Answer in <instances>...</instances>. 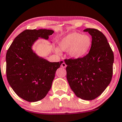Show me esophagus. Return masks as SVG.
Listing matches in <instances>:
<instances>
[{
  "mask_svg": "<svg viewBox=\"0 0 122 122\" xmlns=\"http://www.w3.org/2000/svg\"><path fill=\"white\" fill-rule=\"evenodd\" d=\"M61 67H62V68H66V67H67V65H66V64L65 62H63L61 64Z\"/></svg>",
  "mask_w": 122,
  "mask_h": 122,
  "instance_id": "esophagus-1",
  "label": "esophagus"
}]
</instances>
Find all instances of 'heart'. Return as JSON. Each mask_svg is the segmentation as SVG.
Instances as JSON below:
<instances>
[{"label":"heart","mask_w":122,"mask_h":122,"mask_svg":"<svg viewBox=\"0 0 122 122\" xmlns=\"http://www.w3.org/2000/svg\"><path fill=\"white\" fill-rule=\"evenodd\" d=\"M92 44V39L87 34H83L77 32H71L60 40L59 49L63 51H68L73 59H79L84 57L89 51ZM56 49L57 53L60 50Z\"/></svg>","instance_id":"heart-1"}]
</instances>
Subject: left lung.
<instances>
[{"mask_svg":"<svg viewBox=\"0 0 122 122\" xmlns=\"http://www.w3.org/2000/svg\"><path fill=\"white\" fill-rule=\"evenodd\" d=\"M92 37L89 53L79 59L65 60L67 79L78 97L92 100L100 96L111 81L113 52L106 37L94 28H86Z\"/></svg>","mask_w":122,"mask_h":122,"instance_id":"1","label":"left lung"}]
</instances>
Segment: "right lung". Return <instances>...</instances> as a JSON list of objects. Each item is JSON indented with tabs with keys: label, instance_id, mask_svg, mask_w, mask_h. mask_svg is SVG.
Returning a JSON list of instances; mask_svg holds the SVG:
<instances>
[{
	"label": "right lung",
	"instance_id": "right-lung-1",
	"mask_svg": "<svg viewBox=\"0 0 122 122\" xmlns=\"http://www.w3.org/2000/svg\"><path fill=\"white\" fill-rule=\"evenodd\" d=\"M54 30H26L16 37L6 55V77L15 92L28 102L45 97L62 61L50 62L38 56L32 46L39 38L49 39Z\"/></svg>",
	"mask_w": 122,
	"mask_h": 122
}]
</instances>
